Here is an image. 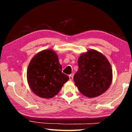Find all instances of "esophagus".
I'll list each match as a JSON object with an SVG mask.
<instances>
[{
  "instance_id": "esophagus-1",
  "label": "esophagus",
  "mask_w": 132,
  "mask_h": 132,
  "mask_svg": "<svg viewBox=\"0 0 132 132\" xmlns=\"http://www.w3.org/2000/svg\"><path fill=\"white\" fill-rule=\"evenodd\" d=\"M73 75H69V80H70V81H71V80H73Z\"/></svg>"
}]
</instances>
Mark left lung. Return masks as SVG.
Instances as JSON below:
<instances>
[{
  "instance_id": "left-lung-1",
  "label": "left lung",
  "mask_w": 132,
  "mask_h": 132,
  "mask_svg": "<svg viewBox=\"0 0 132 132\" xmlns=\"http://www.w3.org/2000/svg\"><path fill=\"white\" fill-rule=\"evenodd\" d=\"M78 64L74 81L82 95L96 97L109 88L112 81V69L102 53L95 50H88L80 55Z\"/></svg>"
}]
</instances>
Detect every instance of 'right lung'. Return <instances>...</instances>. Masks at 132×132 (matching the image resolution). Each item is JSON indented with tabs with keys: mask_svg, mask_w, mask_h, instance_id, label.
<instances>
[{
	"mask_svg": "<svg viewBox=\"0 0 132 132\" xmlns=\"http://www.w3.org/2000/svg\"><path fill=\"white\" fill-rule=\"evenodd\" d=\"M58 55L52 50H45L31 60L27 79L31 91L38 97L52 98L59 93L69 77L62 72Z\"/></svg>",
	"mask_w": 132,
	"mask_h": 132,
	"instance_id": "1",
	"label": "right lung"
}]
</instances>
